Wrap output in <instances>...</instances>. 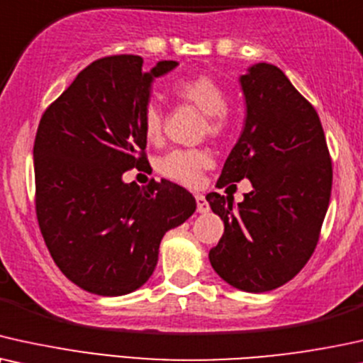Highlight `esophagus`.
<instances>
[{
  "mask_svg": "<svg viewBox=\"0 0 363 363\" xmlns=\"http://www.w3.org/2000/svg\"><path fill=\"white\" fill-rule=\"evenodd\" d=\"M196 202H197V212H201V214H206V212H209V202L206 201V197L202 194H196Z\"/></svg>",
  "mask_w": 363,
  "mask_h": 363,
  "instance_id": "obj_1",
  "label": "esophagus"
}]
</instances>
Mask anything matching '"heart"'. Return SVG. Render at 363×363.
I'll list each match as a JSON object with an SVG mask.
<instances>
[{
	"label": "heart",
	"mask_w": 363,
	"mask_h": 363,
	"mask_svg": "<svg viewBox=\"0 0 363 363\" xmlns=\"http://www.w3.org/2000/svg\"><path fill=\"white\" fill-rule=\"evenodd\" d=\"M171 94L182 103L194 106L204 114L202 131L212 138L224 136L230 128V111L225 104V91L214 77L204 72L177 79L171 86ZM164 116L157 104H147L143 113V131L149 143L162 138ZM211 164L204 149H172L159 159L157 171L172 181L192 186L199 181L202 169Z\"/></svg>",
	"instance_id": "heart-1"
}]
</instances>
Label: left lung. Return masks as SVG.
Listing matches in <instances>:
<instances>
[{
    "mask_svg": "<svg viewBox=\"0 0 363 363\" xmlns=\"http://www.w3.org/2000/svg\"><path fill=\"white\" fill-rule=\"evenodd\" d=\"M240 86L244 131L217 187L249 179L254 189L238 207L230 196H206L224 220L209 260L232 287L259 294L296 277L315 250L330 201L332 161L317 111L277 66H250Z\"/></svg>",
    "mask_w": 363,
    "mask_h": 363,
    "instance_id": "obj_1",
    "label": "left lung"
}]
</instances>
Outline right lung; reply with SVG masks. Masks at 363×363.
I'll return each instance as SVG.
<instances>
[{
  "mask_svg": "<svg viewBox=\"0 0 363 363\" xmlns=\"http://www.w3.org/2000/svg\"><path fill=\"white\" fill-rule=\"evenodd\" d=\"M143 57L106 56L86 66L41 116L33 147L36 217L52 260L71 282L116 297L147 282L169 229L196 211L184 187L162 179L125 184L147 164L143 113L154 77Z\"/></svg>",
  "mask_w": 363,
  "mask_h": 363,
  "instance_id": "add662e5",
  "label": "right lung"
}]
</instances>
